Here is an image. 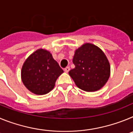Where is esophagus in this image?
<instances>
[{
	"instance_id": "obj_1",
	"label": "esophagus",
	"mask_w": 133,
	"mask_h": 133,
	"mask_svg": "<svg viewBox=\"0 0 133 133\" xmlns=\"http://www.w3.org/2000/svg\"><path fill=\"white\" fill-rule=\"evenodd\" d=\"M64 71H65L66 72H68L69 70H70V67H69V66H66V68H64Z\"/></svg>"
}]
</instances>
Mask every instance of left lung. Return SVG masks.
Returning <instances> with one entry per match:
<instances>
[{"instance_id":"8db88e82","label":"left lung","mask_w":133,"mask_h":133,"mask_svg":"<svg viewBox=\"0 0 133 133\" xmlns=\"http://www.w3.org/2000/svg\"><path fill=\"white\" fill-rule=\"evenodd\" d=\"M75 65L69 74L79 89L94 92L101 89L110 76V64L107 56L97 46L83 44L75 51Z\"/></svg>"}]
</instances>
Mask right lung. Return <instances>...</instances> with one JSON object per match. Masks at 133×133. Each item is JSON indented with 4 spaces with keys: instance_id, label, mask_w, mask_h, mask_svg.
Listing matches in <instances>:
<instances>
[{
    "instance_id": "obj_1",
    "label": "right lung",
    "mask_w": 133,
    "mask_h": 133,
    "mask_svg": "<svg viewBox=\"0 0 133 133\" xmlns=\"http://www.w3.org/2000/svg\"><path fill=\"white\" fill-rule=\"evenodd\" d=\"M63 72L49 51L38 49L25 61L21 77L30 91L42 95L53 89L56 79Z\"/></svg>"
}]
</instances>
